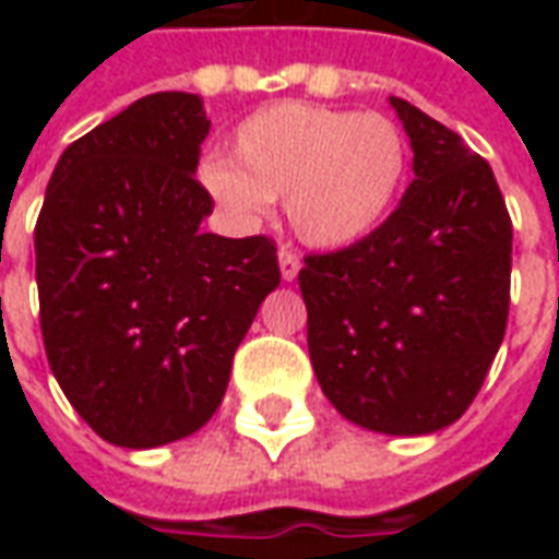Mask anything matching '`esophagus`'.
<instances>
[{
    "mask_svg": "<svg viewBox=\"0 0 559 559\" xmlns=\"http://www.w3.org/2000/svg\"><path fill=\"white\" fill-rule=\"evenodd\" d=\"M278 266H281V278L293 281L296 275H299V269H302V260H299V254H296V251H290V248H281Z\"/></svg>",
    "mask_w": 559,
    "mask_h": 559,
    "instance_id": "34e87169",
    "label": "esophagus"
}]
</instances>
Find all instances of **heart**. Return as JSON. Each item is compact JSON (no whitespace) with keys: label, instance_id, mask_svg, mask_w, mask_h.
<instances>
[{"label":"heart","instance_id":"b5f03b06","mask_svg":"<svg viewBox=\"0 0 559 559\" xmlns=\"http://www.w3.org/2000/svg\"><path fill=\"white\" fill-rule=\"evenodd\" d=\"M407 160V140L386 116L281 102L248 116L233 134V158L209 155L200 182L239 221H257L287 197L293 233L335 251L392 215Z\"/></svg>","mask_w":559,"mask_h":559}]
</instances>
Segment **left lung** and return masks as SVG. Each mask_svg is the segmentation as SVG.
<instances>
[{"instance_id":"left-lung-1","label":"left lung","mask_w":559,"mask_h":559,"mask_svg":"<svg viewBox=\"0 0 559 559\" xmlns=\"http://www.w3.org/2000/svg\"><path fill=\"white\" fill-rule=\"evenodd\" d=\"M413 182L371 236L308 254V353L332 407L359 428L433 433L461 419L500 350L512 221L488 160L404 98Z\"/></svg>"}]
</instances>
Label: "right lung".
Wrapping results in <instances>:
<instances>
[{
	"instance_id": "1",
	"label": "right lung",
	"mask_w": 559,
	"mask_h": 559,
	"mask_svg": "<svg viewBox=\"0 0 559 559\" xmlns=\"http://www.w3.org/2000/svg\"><path fill=\"white\" fill-rule=\"evenodd\" d=\"M203 98L155 92L56 164L35 224L47 362L107 443L155 449L221 407L233 353L281 284L275 242L203 233Z\"/></svg>"
}]
</instances>
